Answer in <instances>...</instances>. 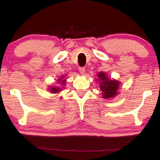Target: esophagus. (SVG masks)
Segmentation results:
<instances>
[{"label": "esophagus", "mask_w": 160, "mask_h": 160, "mask_svg": "<svg viewBox=\"0 0 160 160\" xmlns=\"http://www.w3.org/2000/svg\"><path fill=\"white\" fill-rule=\"evenodd\" d=\"M78 70H79V72H80L81 74H84V73H85V68H83V67H80V68H78Z\"/></svg>", "instance_id": "esophagus-1"}]
</instances>
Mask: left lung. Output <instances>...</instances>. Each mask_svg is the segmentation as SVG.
Returning <instances> with one entry per match:
<instances>
[{
  "mask_svg": "<svg viewBox=\"0 0 160 160\" xmlns=\"http://www.w3.org/2000/svg\"><path fill=\"white\" fill-rule=\"evenodd\" d=\"M98 76L101 81L100 88L103 92L104 98H109L115 96L117 94L119 82L116 80H110L107 78L104 72H100Z\"/></svg>",
  "mask_w": 160,
  "mask_h": 160,
  "instance_id": "1",
  "label": "left lung"
}]
</instances>
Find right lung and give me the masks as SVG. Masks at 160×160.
<instances>
[{"instance_id":"obj_1","label":"right lung","mask_w":160,"mask_h":160,"mask_svg":"<svg viewBox=\"0 0 160 160\" xmlns=\"http://www.w3.org/2000/svg\"><path fill=\"white\" fill-rule=\"evenodd\" d=\"M64 82H65V81H62V83H64ZM58 91H59V89L58 88H52L51 89V92H57Z\"/></svg>"}]
</instances>
